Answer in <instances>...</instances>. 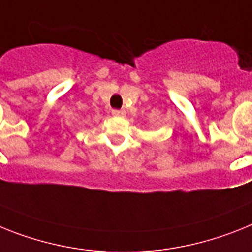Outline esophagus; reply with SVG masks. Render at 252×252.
Returning <instances> with one entry per match:
<instances>
[{"mask_svg": "<svg viewBox=\"0 0 252 252\" xmlns=\"http://www.w3.org/2000/svg\"><path fill=\"white\" fill-rule=\"evenodd\" d=\"M111 114H113L114 116H126V111H124V110H113V111H111Z\"/></svg>", "mask_w": 252, "mask_h": 252, "instance_id": "obj_1", "label": "esophagus"}]
</instances>
